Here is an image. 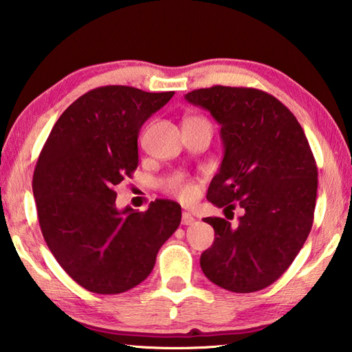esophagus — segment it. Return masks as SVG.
Instances as JSON below:
<instances>
[{"instance_id": "esophagus-1", "label": "esophagus", "mask_w": 352, "mask_h": 352, "mask_svg": "<svg viewBox=\"0 0 352 352\" xmlns=\"http://www.w3.org/2000/svg\"><path fill=\"white\" fill-rule=\"evenodd\" d=\"M194 222H195V219L192 217V214L188 212V211H184L183 216H182V223L183 225H192Z\"/></svg>"}]
</instances>
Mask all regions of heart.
I'll list each match as a JSON object with an SVG mask.
<instances>
[{
    "instance_id": "1",
    "label": "heart",
    "mask_w": 352,
    "mask_h": 352,
    "mask_svg": "<svg viewBox=\"0 0 352 352\" xmlns=\"http://www.w3.org/2000/svg\"><path fill=\"white\" fill-rule=\"evenodd\" d=\"M164 190L182 200H190L197 192V184L192 180H188L183 175H172L163 182Z\"/></svg>"
}]
</instances>
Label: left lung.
<instances>
[{
    "label": "left lung",
    "mask_w": 352,
    "mask_h": 352,
    "mask_svg": "<svg viewBox=\"0 0 352 352\" xmlns=\"http://www.w3.org/2000/svg\"><path fill=\"white\" fill-rule=\"evenodd\" d=\"M184 98L222 126L225 155L206 199L243 210L236 225L204 219L216 237L200 256L201 270L236 294L269 287L294 262L314 223L318 170L306 135L287 107L256 88L214 85Z\"/></svg>",
    "instance_id": "8db88e82"
}]
</instances>
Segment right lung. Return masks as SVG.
Listing matches in <instances>:
<instances>
[{
	"label": "right lung",
	"instance_id": "add662e5",
	"mask_svg": "<svg viewBox=\"0 0 352 352\" xmlns=\"http://www.w3.org/2000/svg\"><path fill=\"white\" fill-rule=\"evenodd\" d=\"M172 96L94 88L62 113L41 148L32 178L41 233L62 269L93 294L118 295L144 281L182 222L177 201L119 211L115 192L138 168L141 126Z\"/></svg>",
	"mask_w": 352,
	"mask_h": 352
}]
</instances>
